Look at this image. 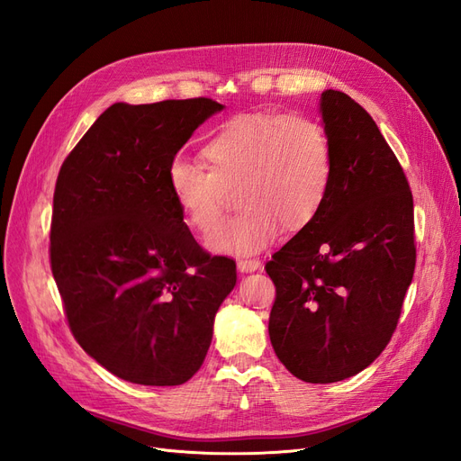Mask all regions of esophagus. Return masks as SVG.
Wrapping results in <instances>:
<instances>
[{
    "label": "esophagus",
    "instance_id": "1",
    "mask_svg": "<svg viewBox=\"0 0 461 461\" xmlns=\"http://www.w3.org/2000/svg\"><path fill=\"white\" fill-rule=\"evenodd\" d=\"M239 271L240 273H254L261 267V263L258 259H239Z\"/></svg>",
    "mask_w": 461,
    "mask_h": 461
}]
</instances>
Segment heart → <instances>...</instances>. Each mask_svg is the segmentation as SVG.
<instances>
[{"instance_id": "b5f03b06", "label": "heart", "mask_w": 461, "mask_h": 461, "mask_svg": "<svg viewBox=\"0 0 461 461\" xmlns=\"http://www.w3.org/2000/svg\"><path fill=\"white\" fill-rule=\"evenodd\" d=\"M207 169L169 167V190L186 222L209 232L221 219L225 190L236 186L239 215L207 239L217 254L246 256L278 230L298 232L319 213L332 178V148L323 124L305 115L234 117L202 148Z\"/></svg>"}]
</instances>
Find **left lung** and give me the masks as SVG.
<instances>
[{
	"label": "left lung",
	"instance_id": "1",
	"mask_svg": "<svg viewBox=\"0 0 461 461\" xmlns=\"http://www.w3.org/2000/svg\"><path fill=\"white\" fill-rule=\"evenodd\" d=\"M332 178L319 213L265 271L276 286L269 339L305 383H337L381 356L415 269L408 178L367 111L339 90L321 94Z\"/></svg>",
	"mask_w": 461,
	"mask_h": 461
}]
</instances>
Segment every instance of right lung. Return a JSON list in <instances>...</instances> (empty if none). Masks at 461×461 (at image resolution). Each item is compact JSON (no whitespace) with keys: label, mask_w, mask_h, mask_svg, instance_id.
I'll return each mask as SVG.
<instances>
[{"label":"right lung","mask_w":461,"mask_h":461,"mask_svg":"<svg viewBox=\"0 0 461 461\" xmlns=\"http://www.w3.org/2000/svg\"><path fill=\"white\" fill-rule=\"evenodd\" d=\"M222 107L209 97L113 104L61 165L51 273L77 342L122 381L192 379L236 285V263L203 252L169 190L178 149Z\"/></svg>","instance_id":"obj_1"}]
</instances>
